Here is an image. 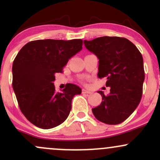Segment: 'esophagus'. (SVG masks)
<instances>
[{
    "instance_id": "obj_1",
    "label": "esophagus",
    "mask_w": 160,
    "mask_h": 160,
    "mask_svg": "<svg viewBox=\"0 0 160 160\" xmlns=\"http://www.w3.org/2000/svg\"><path fill=\"white\" fill-rule=\"evenodd\" d=\"M82 92H83V93H91V91L88 89H83L82 90Z\"/></svg>"
}]
</instances>
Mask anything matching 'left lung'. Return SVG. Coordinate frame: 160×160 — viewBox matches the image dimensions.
<instances>
[{"label": "left lung", "mask_w": 160, "mask_h": 160, "mask_svg": "<svg viewBox=\"0 0 160 160\" xmlns=\"http://www.w3.org/2000/svg\"><path fill=\"white\" fill-rule=\"evenodd\" d=\"M86 48L99 59L98 76L107 78L110 93L102 90L101 104L92 109L97 119L108 125L126 120L136 109L142 95L145 80L143 58L136 46L125 38L103 36L84 40Z\"/></svg>", "instance_id": "left-lung-1"}]
</instances>
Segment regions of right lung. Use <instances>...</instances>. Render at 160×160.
Wrapping results in <instances>:
<instances>
[{"label": "right lung", "mask_w": 160, "mask_h": 160, "mask_svg": "<svg viewBox=\"0 0 160 160\" xmlns=\"http://www.w3.org/2000/svg\"><path fill=\"white\" fill-rule=\"evenodd\" d=\"M82 46V39L35 40L25 45L16 56L13 89L22 114L35 126L54 128L70 114L72 98L81 93V89L68 83L62 92H56L53 81L55 73L62 72Z\"/></svg>", "instance_id": "right-lung-1"}]
</instances>
